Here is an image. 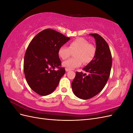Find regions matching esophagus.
<instances>
[{"label": "esophagus", "instance_id": "esophagus-1", "mask_svg": "<svg viewBox=\"0 0 133 133\" xmlns=\"http://www.w3.org/2000/svg\"><path fill=\"white\" fill-rule=\"evenodd\" d=\"M65 70H66V71H70V69H68V68H65Z\"/></svg>", "mask_w": 133, "mask_h": 133}]
</instances>
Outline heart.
I'll return each mask as SVG.
<instances>
[{
  "mask_svg": "<svg viewBox=\"0 0 133 133\" xmlns=\"http://www.w3.org/2000/svg\"><path fill=\"white\" fill-rule=\"evenodd\" d=\"M75 58L68 59L63 63V65L69 69L88 64L94 59L96 54V47L89 41L83 38H76L69 43V47L65 45L60 46L58 51V55L63 60L67 59L71 53Z\"/></svg>",
  "mask_w": 133,
  "mask_h": 133,
  "instance_id": "heart-1",
  "label": "heart"
}]
</instances>
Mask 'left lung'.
Wrapping results in <instances>:
<instances>
[{"label": "left lung", "instance_id": "1", "mask_svg": "<svg viewBox=\"0 0 133 133\" xmlns=\"http://www.w3.org/2000/svg\"><path fill=\"white\" fill-rule=\"evenodd\" d=\"M96 42V54L94 59L83 70L88 73L76 71L71 83L74 94L86 100L97 95L105 86L112 65L111 51L107 42L98 34H90Z\"/></svg>", "mask_w": 133, "mask_h": 133}]
</instances>
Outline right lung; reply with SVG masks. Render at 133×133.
<instances>
[{
    "mask_svg": "<svg viewBox=\"0 0 133 133\" xmlns=\"http://www.w3.org/2000/svg\"><path fill=\"white\" fill-rule=\"evenodd\" d=\"M69 40L51 29L43 30L31 40L25 51L24 72L28 84L36 93L48 95L58 85L65 70L61 67L58 51Z\"/></svg>",
    "mask_w": 133,
    "mask_h": 133,
    "instance_id": "obj_1",
    "label": "right lung"
}]
</instances>
